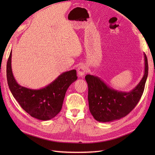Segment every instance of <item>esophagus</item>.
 Returning a JSON list of instances; mask_svg holds the SVG:
<instances>
[{
	"instance_id": "obj_1",
	"label": "esophagus",
	"mask_w": 155,
	"mask_h": 155,
	"mask_svg": "<svg viewBox=\"0 0 155 155\" xmlns=\"http://www.w3.org/2000/svg\"><path fill=\"white\" fill-rule=\"evenodd\" d=\"M87 72V68L85 65H80L78 68V74L79 77H83Z\"/></svg>"
}]
</instances>
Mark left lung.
Listing matches in <instances>:
<instances>
[{
  "label": "left lung",
  "mask_w": 155,
  "mask_h": 155,
  "mask_svg": "<svg viewBox=\"0 0 155 155\" xmlns=\"http://www.w3.org/2000/svg\"><path fill=\"white\" fill-rule=\"evenodd\" d=\"M144 55V74L138 85L129 92L115 90L94 75L85 76L88 84L89 110L94 118L100 122H109L127 115L137 105L144 91L148 76V62Z\"/></svg>",
  "instance_id": "1"
}]
</instances>
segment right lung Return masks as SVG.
Listing matches in <instances>:
<instances>
[{
	"label": "right lung",
	"instance_id": "right-lung-1",
	"mask_svg": "<svg viewBox=\"0 0 155 155\" xmlns=\"http://www.w3.org/2000/svg\"><path fill=\"white\" fill-rule=\"evenodd\" d=\"M12 53L6 67L8 84L14 98L28 114L40 120H49L61 110L68 88L78 79L76 70L60 74L49 85L39 89H31L18 84L12 69Z\"/></svg>",
	"mask_w": 155,
	"mask_h": 155
}]
</instances>
